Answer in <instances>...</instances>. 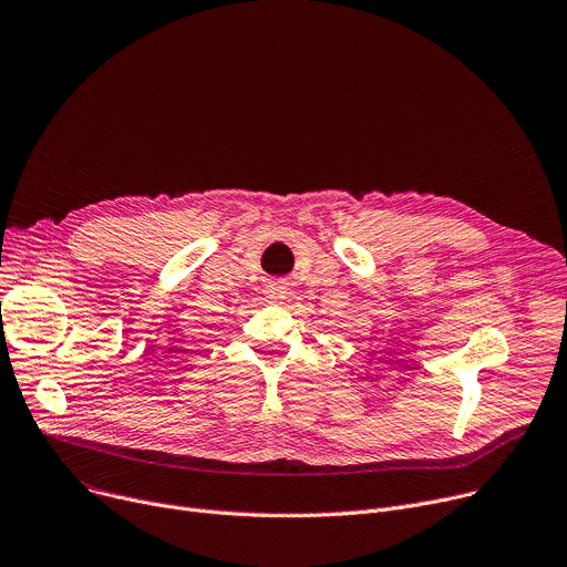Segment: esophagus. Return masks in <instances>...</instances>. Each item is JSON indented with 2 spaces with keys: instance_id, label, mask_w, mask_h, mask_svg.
Masks as SVG:
<instances>
[{
  "instance_id": "1",
  "label": "esophagus",
  "mask_w": 567,
  "mask_h": 567,
  "mask_svg": "<svg viewBox=\"0 0 567 567\" xmlns=\"http://www.w3.org/2000/svg\"><path fill=\"white\" fill-rule=\"evenodd\" d=\"M266 297H268L270 301H284V299L290 297V288H288L286 284H270V286L266 288Z\"/></svg>"
}]
</instances>
